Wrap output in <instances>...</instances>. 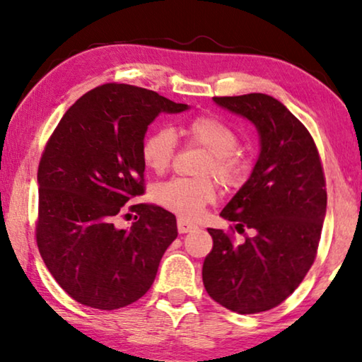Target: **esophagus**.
Returning a JSON list of instances; mask_svg holds the SVG:
<instances>
[{
	"instance_id": "34e87169",
	"label": "esophagus",
	"mask_w": 362,
	"mask_h": 362,
	"mask_svg": "<svg viewBox=\"0 0 362 362\" xmlns=\"http://www.w3.org/2000/svg\"><path fill=\"white\" fill-rule=\"evenodd\" d=\"M196 224H192V222L186 221V219H177V230H180V234H187V232L194 230L196 229Z\"/></svg>"
}]
</instances>
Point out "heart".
<instances>
[{
    "mask_svg": "<svg viewBox=\"0 0 362 362\" xmlns=\"http://www.w3.org/2000/svg\"><path fill=\"white\" fill-rule=\"evenodd\" d=\"M181 132L192 145L209 151V158L202 166V175L214 176L227 189L244 185L249 176V163L235 151L239 148V135L234 128L216 117L201 115L186 122ZM175 151V133L168 128H156L146 133L140 146L143 165L158 175L171 166ZM153 197L161 207L181 219H197L204 207L217 199V185L211 177H173L158 185L153 189Z\"/></svg>",
    "mask_w": 362,
    "mask_h": 362,
    "instance_id": "obj_1",
    "label": "heart"
}]
</instances>
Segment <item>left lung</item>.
<instances>
[{"label":"left lung","mask_w":362,"mask_h":362,"mask_svg":"<svg viewBox=\"0 0 362 362\" xmlns=\"http://www.w3.org/2000/svg\"><path fill=\"white\" fill-rule=\"evenodd\" d=\"M214 102L254 123L260 155L221 212L239 234L252 235L235 244L229 232L207 229L214 245L202 281L227 310L260 313L288 298L313 265L326 214L325 173L310 132L276 98L247 93Z\"/></svg>","instance_id":"left-lung-1"}]
</instances>
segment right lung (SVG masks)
I'll use <instances>...</instances> for the list:
<instances>
[{"instance_id": "obj_1", "label": "right lung", "mask_w": 362, "mask_h": 362, "mask_svg": "<svg viewBox=\"0 0 362 362\" xmlns=\"http://www.w3.org/2000/svg\"><path fill=\"white\" fill-rule=\"evenodd\" d=\"M187 110L160 93L105 83L82 95L59 122L37 170L36 240L54 280L81 305L117 310L150 290L177 237L176 217L145 194L140 146L160 113ZM127 209L137 221L115 226ZM128 216V214H127Z\"/></svg>"}]
</instances>
